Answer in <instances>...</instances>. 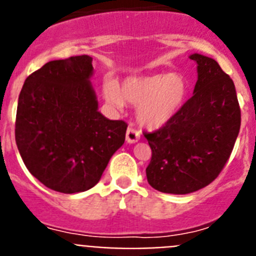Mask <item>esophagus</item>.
I'll list each match as a JSON object with an SVG mask.
<instances>
[{
  "mask_svg": "<svg viewBox=\"0 0 256 256\" xmlns=\"http://www.w3.org/2000/svg\"><path fill=\"white\" fill-rule=\"evenodd\" d=\"M126 140L128 144H134V142H137L140 140V132L136 128H133V126H128Z\"/></svg>",
  "mask_w": 256,
  "mask_h": 256,
  "instance_id": "34e87169",
  "label": "esophagus"
}]
</instances>
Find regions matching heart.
I'll return each instance as SVG.
<instances>
[{"label": "heart", "instance_id": "b5f03b06", "mask_svg": "<svg viewBox=\"0 0 256 256\" xmlns=\"http://www.w3.org/2000/svg\"><path fill=\"white\" fill-rule=\"evenodd\" d=\"M188 94L186 76L180 73L130 76L119 87L112 82L104 86V96L110 105L124 102L137 105V119L142 126L158 128L180 112Z\"/></svg>", "mask_w": 256, "mask_h": 256}]
</instances>
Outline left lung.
<instances>
[{
    "label": "left lung",
    "mask_w": 256,
    "mask_h": 256,
    "mask_svg": "<svg viewBox=\"0 0 256 256\" xmlns=\"http://www.w3.org/2000/svg\"><path fill=\"white\" fill-rule=\"evenodd\" d=\"M190 58L198 64L194 96L162 128L144 133L152 152L148 182L164 194L186 195L210 184L230 159L241 126L234 80L214 58Z\"/></svg>",
    "instance_id": "1"
}]
</instances>
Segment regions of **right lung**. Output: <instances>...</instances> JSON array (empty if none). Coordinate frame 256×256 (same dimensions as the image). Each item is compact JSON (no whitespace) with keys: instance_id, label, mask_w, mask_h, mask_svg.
<instances>
[{"instance_id":"obj_1","label":"right lung","mask_w":256,"mask_h":256,"mask_svg":"<svg viewBox=\"0 0 256 256\" xmlns=\"http://www.w3.org/2000/svg\"><path fill=\"white\" fill-rule=\"evenodd\" d=\"M92 58L54 60L26 79L18 101L15 141L26 169L54 191L92 188L126 140L128 124L97 108Z\"/></svg>"}]
</instances>
